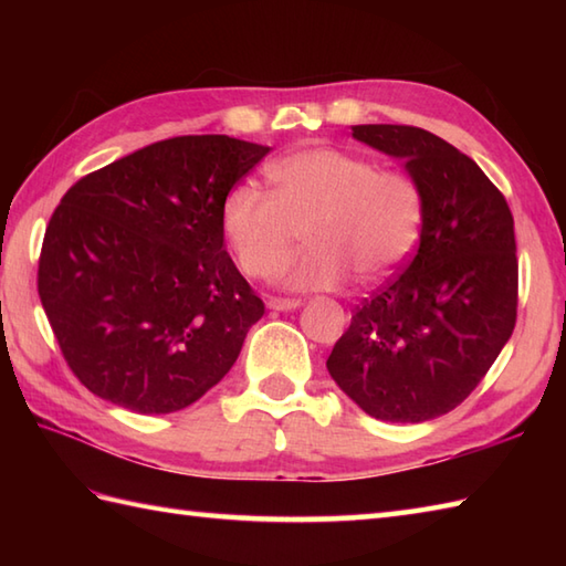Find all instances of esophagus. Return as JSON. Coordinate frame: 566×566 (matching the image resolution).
I'll return each mask as SVG.
<instances>
[{"label": "esophagus", "instance_id": "34e87169", "mask_svg": "<svg viewBox=\"0 0 566 566\" xmlns=\"http://www.w3.org/2000/svg\"><path fill=\"white\" fill-rule=\"evenodd\" d=\"M298 306H302L298 298H284V296H270L268 298V308H272V311H294Z\"/></svg>", "mask_w": 566, "mask_h": 566}]
</instances>
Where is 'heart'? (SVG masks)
Instances as JSON below:
<instances>
[{"mask_svg":"<svg viewBox=\"0 0 566 566\" xmlns=\"http://www.w3.org/2000/svg\"><path fill=\"white\" fill-rule=\"evenodd\" d=\"M270 197L235 185L221 203V233L238 268L270 280L290 262L298 233L308 250L286 272L294 290H333L350 270L377 282L411 258L423 228V189L399 167L331 146L298 148L268 165Z\"/></svg>","mask_w":566,"mask_h":566,"instance_id":"heart-1","label":"heart"}]
</instances>
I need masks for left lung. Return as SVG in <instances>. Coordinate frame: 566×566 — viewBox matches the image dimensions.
<instances>
[{
  "instance_id": "8db88e82",
  "label": "left lung",
  "mask_w": 566,
  "mask_h": 566,
  "mask_svg": "<svg viewBox=\"0 0 566 566\" xmlns=\"http://www.w3.org/2000/svg\"><path fill=\"white\" fill-rule=\"evenodd\" d=\"M423 189L413 258L353 311L328 371L365 413L423 423L460 406L486 377L518 316L513 216L472 158L430 130L353 126Z\"/></svg>"
}]
</instances>
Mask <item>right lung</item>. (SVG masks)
<instances>
[{
    "label": "right lung",
    "mask_w": 566,
    "mask_h": 566,
    "mask_svg": "<svg viewBox=\"0 0 566 566\" xmlns=\"http://www.w3.org/2000/svg\"><path fill=\"white\" fill-rule=\"evenodd\" d=\"M268 146L177 136L84 175L45 228L39 296L67 367L134 413L216 387L264 314L223 248L221 203Z\"/></svg>",
    "instance_id": "obj_1"
}]
</instances>
